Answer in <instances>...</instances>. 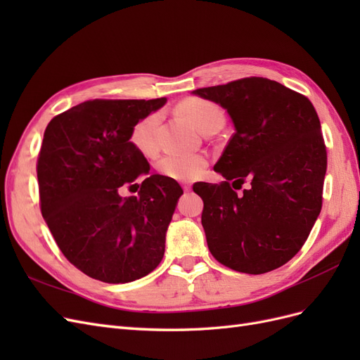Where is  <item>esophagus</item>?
Wrapping results in <instances>:
<instances>
[{
    "instance_id": "obj_1",
    "label": "esophagus",
    "mask_w": 360,
    "mask_h": 360,
    "mask_svg": "<svg viewBox=\"0 0 360 360\" xmlns=\"http://www.w3.org/2000/svg\"><path fill=\"white\" fill-rule=\"evenodd\" d=\"M183 189L186 191V192L191 191V184H189V183H183Z\"/></svg>"
}]
</instances>
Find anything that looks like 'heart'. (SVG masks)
Wrapping results in <instances>:
<instances>
[{"instance_id":"1","label":"heart","mask_w":360,"mask_h":360,"mask_svg":"<svg viewBox=\"0 0 360 360\" xmlns=\"http://www.w3.org/2000/svg\"><path fill=\"white\" fill-rule=\"evenodd\" d=\"M179 112L201 132L210 127L224 126L225 114L219 105L212 101L191 97L179 105ZM160 123V114L153 112L138 120L130 132V143L146 156L153 155L158 148L156 130ZM207 160L201 155L169 153L159 159L158 169L172 180H193L204 171Z\"/></svg>"}]
</instances>
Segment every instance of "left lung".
Instances as JSON below:
<instances>
[{
    "label": "left lung",
    "instance_id": "1",
    "mask_svg": "<svg viewBox=\"0 0 360 360\" xmlns=\"http://www.w3.org/2000/svg\"><path fill=\"white\" fill-rule=\"evenodd\" d=\"M231 117L236 132L214 171L222 183L193 184L212 255L249 275L267 274L296 255L321 210L328 153L308 97L267 78L195 90ZM251 183L237 195L229 180Z\"/></svg>",
    "mask_w": 360,
    "mask_h": 360
}]
</instances>
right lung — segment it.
<instances>
[{"label": "right lung", "mask_w": 360, "mask_h": 360, "mask_svg": "<svg viewBox=\"0 0 360 360\" xmlns=\"http://www.w3.org/2000/svg\"><path fill=\"white\" fill-rule=\"evenodd\" d=\"M165 102L86 101L53 117L43 135L37 159L43 219L63 255L93 279L132 282L163 258L183 189L176 180L150 176L130 132ZM138 181V198L119 197L120 188Z\"/></svg>", "instance_id": "right-lung-1"}]
</instances>
